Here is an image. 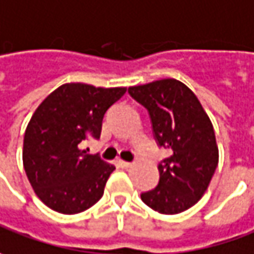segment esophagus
Here are the masks:
<instances>
[{"label":"esophagus","mask_w":254,"mask_h":254,"mask_svg":"<svg viewBox=\"0 0 254 254\" xmlns=\"http://www.w3.org/2000/svg\"><path fill=\"white\" fill-rule=\"evenodd\" d=\"M118 163H119V166H121V168H124V169H127V168L132 165L130 162H127V160H119Z\"/></svg>","instance_id":"34e87169"}]
</instances>
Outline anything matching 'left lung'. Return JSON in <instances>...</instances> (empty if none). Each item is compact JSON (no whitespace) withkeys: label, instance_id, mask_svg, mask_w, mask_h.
<instances>
[{"label":"left lung","instance_id":"obj_1","mask_svg":"<svg viewBox=\"0 0 254 254\" xmlns=\"http://www.w3.org/2000/svg\"><path fill=\"white\" fill-rule=\"evenodd\" d=\"M127 92L146 108L153 138L168 152L158 165V186L140 193V199L163 215L188 210L203 196L219 162L209 116L196 95L176 79L130 86Z\"/></svg>","mask_w":254,"mask_h":254}]
</instances>
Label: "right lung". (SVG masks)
<instances>
[{
  "instance_id": "obj_1",
  "label": "right lung",
  "mask_w": 254,
  "mask_h": 254,
  "mask_svg": "<svg viewBox=\"0 0 254 254\" xmlns=\"http://www.w3.org/2000/svg\"><path fill=\"white\" fill-rule=\"evenodd\" d=\"M125 92L65 83L37 108L25 130L22 160L32 189L52 210L81 213L102 197L115 166L82 148L86 139H99L105 112Z\"/></svg>"
}]
</instances>
